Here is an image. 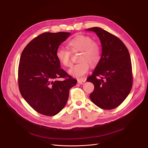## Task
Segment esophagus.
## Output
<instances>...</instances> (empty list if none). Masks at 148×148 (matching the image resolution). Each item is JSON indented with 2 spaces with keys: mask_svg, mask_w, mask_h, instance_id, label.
Masks as SVG:
<instances>
[{
  "mask_svg": "<svg viewBox=\"0 0 148 148\" xmlns=\"http://www.w3.org/2000/svg\"><path fill=\"white\" fill-rule=\"evenodd\" d=\"M85 82H86V80H84V79H83V80H78V83H79V84H83L85 83Z\"/></svg>",
  "mask_w": 148,
  "mask_h": 148,
  "instance_id": "esophagus-1",
  "label": "esophagus"
}]
</instances>
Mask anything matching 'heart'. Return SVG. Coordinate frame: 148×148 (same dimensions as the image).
<instances>
[{"label":"heart","mask_w":148,"mask_h":148,"mask_svg":"<svg viewBox=\"0 0 148 148\" xmlns=\"http://www.w3.org/2000/svg\"><path fill=\"white\" fill-rule=\"evenodd\" d=\"M68 46L70 50L81 51L79 56L80 62L74 65L70 70V74L76 78H82L89 70V63L94 65L98 63L101 57V48L99 45L94 42L93 39L87 36L80 35L76 36L69 41ZM56 58L64 66L70 67L72 65L71 53L66 49H59L56 52Z\"/></svg>","instance_id":"b5f03b06"}]
</instances>
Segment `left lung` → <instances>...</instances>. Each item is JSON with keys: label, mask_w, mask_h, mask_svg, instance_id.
<instances>
[{"label": "left lung", "mask_w": 148, "mask_h": 148, "mask_svg": "<svg viewBox=\"0 0 148 148\" xmlns=\"http://www.w3.org/2000/svg\"><path fill=\"white\" fill-rule=\"evenodd\" d=\"M87 30L95 32L99 37L102 51L99 62L87 78L95 86L90 98L101 109H114L125 99L132 87V67L129 51L119 38L101 28L92 27Z\"/></svg>", "instance_id": "obj_1"}]
</instances>
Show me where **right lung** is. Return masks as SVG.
<instances>
[{
	"label": "right lung",
	"mask_w": 148,
	"mask_h": 148,
	"mask_svg": "<svg viewBox=\"0 0 148 148\" xmlns=\"http://www.w3.org/2000/svg\"><path fill=\"white\" fill-rule=\"evenodd\" d=\"M70 33H44L23 50L18 66V86L25 101L42 115L53 116L65 106L77 81L61 68L56 54ZM64 78L62 81L58 78Z\"/></svg>",
	"instance_id": "obj_1"
}]
</instances>
